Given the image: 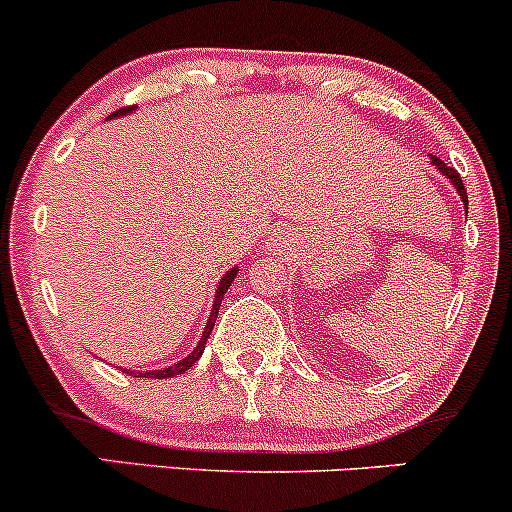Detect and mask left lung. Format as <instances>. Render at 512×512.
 I'll list each match as a JSON object with an SVG mask.
<instances>
[{
	"mask_svg": "<svg viewBox=\"0 0 512 512\" xmlns=\"http://www.w3.org/2000/svg\"><path fill=\"white\" fill-rule=\"evenodd\" d=\"M432 166H437L439 173H442V175H447V178H449V183H452L454 188H456V192H459V195H461V202H464V210L469 212V197H466V188H464V183H461V175L456 173L454 168H449L447 163H444V161H439L437 156H432Z\"/></svg>",
	"mask_w": 512,
	"mask_h": 512,
	"instance_id": "left-lung-1",
	"label": "left lung"
}]
</instances>
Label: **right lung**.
Wrapping results in <instances>:
<instances>
[{
	"instance_id": "1",
	"label": "right lung",
	"mask_w": 512,
	"mask_h": 512,
	"mask_svg": "<svg viewBox=\"0 0 512 512\" xmlns=\"http://www.w3.org/2000/svg\"><path fill=\"white\" fill-rule=\"evenodd\" d=\"M131 109H134V107H124V109H119V112L109 114V119H114V117H124V114H129ZM236 271H239V268H232V271L224 273V278L219 280V288H217V295H214V305H212V312H210V320H207V324H205V332H202V339H200V342H197L195 349H192V354H190V356H185V359H183V361H178V364H173V366H168V368H158V371H146V373H139V376H144V378H173V376H180V373L188 371V368H190L192 364H195L197 359H200L202 351H205L207 339H210V334H212L214 320H217L219 305H222L224 293H227L229 285H232V280L236 278ZM126 373H131V371H126Z\"/></svg>"
}]
</instances>
